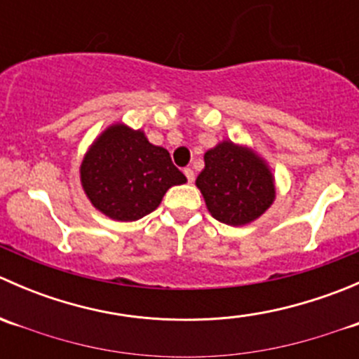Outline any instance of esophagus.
<instances>
[{
	"label": "esophagus",
	"instance_id": "34e87169",
	"mask_svg": "<svg viewBox=\"0 0 359 359\" xmlns=\"http://www.w3.org/2000/svg\"><path fill=\"white\" fill-rule=\"evenodd\" d=\"M184 173H186V177H187V182H194L193 168H184Z\"/></svg>",
	"mask_w": 359,
	"mask_h": 359
}]
</instances>
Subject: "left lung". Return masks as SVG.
<instances>
[{
  "label": "left lung",
  "mask_w": 359,
  "mask_h": 359,
  "mask_svg": "<svg viewBox=\"0 0 359 359\" xmlns=\"http://www.w3.org/2000/svg\"><path fill=\"white\" fill-rule=\"evenodd\" d=\"M196 186L213 219L229 226L252 222L274 200L267 166L233 142L219 144L205 154V170L198 175Z\"/></svg>",
  "instance_id": "obj_1"
}]
</instances>
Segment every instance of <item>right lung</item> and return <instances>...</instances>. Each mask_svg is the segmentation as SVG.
Instances as JSON below:
<instances>
[{
	"mask_svg": "<svg viewBox=\"0 0 359 359\" xmlns=\"http://www.w3.org/2000/svg\"><path fill=\"white\" fill-rule=\"evenodd\" d=\"M184 182L168 151L123 125L106 130L81 165L83 189L93 206L123 222L154 212L166 191Z\"/></svg>",
	"mask_w": 359,
	"mask_h": 359,
	"instance_id": "1",
	"label": "right lung"
}]
</instances>
